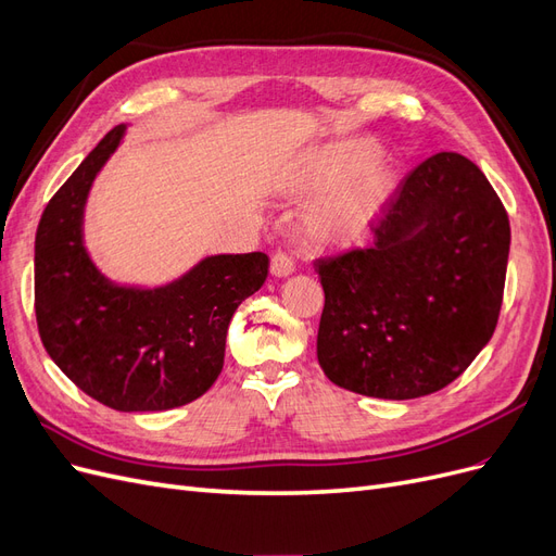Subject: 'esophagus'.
<instances>
[{
  "instance_id": "obj_1",
  "label": "esophagus",
  "mask_w": 556,
  "mask_h": 556,
  "mask_svg": "<svg viewBox=\"0 0 556 556\" xmlns=\"http://www.w3.org/2000/svg\"><path fill=\"white\" fill-rule=\"evenodd\" d=\"M294 271V260L290 255H285V252H276L271 257V274L276 278H285Z\"/></svg>"
}]
</instances>
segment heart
<instances>
[{"instance_id": "heart-1", "label": "heart", "mask_w": 556, "mask_h": 556, "mask_svg": "<svg viewBox=\"0 0 556 556\" xmlns=\"http://www.w3.org/2000/svg\"><path fill=\"white\" fill-rule=\"evenodd\" d=\"M376 157V143L348 141L317 150L294 166L290 190L296 194H315L346 180L308 213L306 237L313 243H357L374 225L394 185L390 169L370 166Z\"/></svg>"}]
</instances>
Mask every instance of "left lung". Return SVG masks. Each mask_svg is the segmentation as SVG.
Masks as SVG:
<instances>
[{"mask_svg": "<svg viewBox=\"0 0 556 556\" xmlns=\"http://www.w3.org/2000/svg\"><path fill=\"white\" fill-rule=\"evenodd\" d=\"M366 248L319 257L317 362L376 399H417L457 380L490 343L506 285V206L459 153L417 164L384 201Z\"/></svg>", "mask_w": 556, "mask_h": 556, "instance_id": "obj_1", "label": "left lung"}]
</instances>
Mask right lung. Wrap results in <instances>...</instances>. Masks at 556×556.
I'll return each mask as SVG.
<instances>
[{
	"label": "right lung",
	"instance_id": "obj_1",
	"mask_svg": "<svg viewBox=\"0 0 556 556\" xmlns=\"http://www.w3.org/2000/svg\"><path fill=\"white\" fill-rule=\"evenodd\" d=\"M113 127L48 201L35 241V311L46 352L78 390L121 413L185 406L217 380L229 319L268 274L264 252L215 255L157 290L109 282L83 245L90 185L121 143Z\"/></svg>",
	"mask_w": 556,
	"mask_h": 556
}]
</instances>
